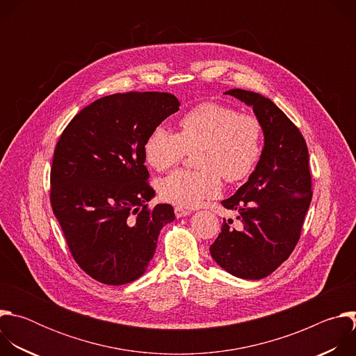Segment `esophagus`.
Listing matches in <instances>:
<instances>
[{
    "label": "esophagus",
    "mask_w": 356,
    "mask_h": 356,
    "mask_svg": "<svg viewBox=\"0 0 356 356\" xmlns=\"http://www.w3.org/2000/svg\"><path fill=\"white\" fill-rule=\"evenodd\" d=\"M175 214H176L177 218H181V217L188 216L190 211H188V210H184V209H181V207H175Z\"/></svg>",
    "instance_id": "obj_1"
}]
</instances>
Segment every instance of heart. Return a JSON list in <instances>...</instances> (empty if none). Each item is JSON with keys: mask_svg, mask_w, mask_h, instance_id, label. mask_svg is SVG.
<instances>
[{"mask_svg": "<svg viewBox=\"0 0 356 356\" xmlns=\"http://www.w3.org/2000/svg\"><path fill=\"white\" fill-rule=\"evenodd\" d=\"M198 170H176L158 184L161 197L177 207L193 209L221 191V177L238 183L250 176L264 152L262 122L235 108L204 103L186 113L177 132L156 127L147 135L143 154L158 172L180 163L187 152H195Z\"/></svg>", "mask_w": 356, "mask_h": 356, "instance_id": "b5f03b06", "label": "heart"}]
</instances>
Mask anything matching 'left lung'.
Returning <instances> with one entry per match:
<instances>
[{
    "label": "left lung",
    "instance_id": "obj_1",
    "mask_svg": "<svg viewBox=\"0 0 356 356\" xmlns=\"http://www.w3.org/2000/svg\"><path fill=\"white\" fill-rule=\"evenodd\" d=\"M225 94L253 108L264 127L265 146L248 181L221 201L238 213L241 228L224 220L210 252L228 273L259 280L290 257L300 239L313 197L309 149L298 128L269 98L241 88Z\"/></svg>",
    "mask_w": 356,
    "mask_h": 356
}]
</instances>
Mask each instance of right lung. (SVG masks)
<instances>
[{
    "label": "right lung",
    "mask_w": 356,
    "mask_h": 356,
    "mask_svg": "<svg viewBox=\"0 0 356 356\" xmlns=\"http://www.w3.org/2000/svg\"><path fill=\"white\" fill-rule=\"evenodd\" d=\"M169 92L129 91L95 99L62 132L50 169V204L76 264L99 283L140 277L156 250L170 204L149 207L143 145L173 113Z\"/></svg>",
    "instance_id": "add662e5"
}]
</instances>
